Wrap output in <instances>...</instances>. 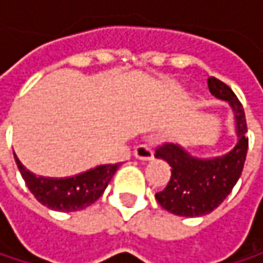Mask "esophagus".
<instances>
[{
  "instance_id": "34e87169",
  "label": "esophagus",
  "mask_w": 263,
  "mask_h": 263,
  "mask_svg": "<svg viewBox=\"0 0 263 263\" xmlns=\"http://www.w3.org/2000/svg\"><path fill=\"white\" fill-rule=\"evenodd\" d=\"M134 155H135V158H138V160H152V157H154V151H152V147L151 146H147V144H138V146H135V149H134Z\"/></svg>"
}]
</instances>
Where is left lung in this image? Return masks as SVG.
Listing matches in <instances>:
<instances>
[{
	"instance_id": "8db88e82",
	"label": "left lung",
	"mask_w": 263,
	"mask_h": 263,
	"mask_svg": "<svg viewBox=\"0 0 263 263\" xmlns=\"http://www.w3.org/2000/svg\"><path fill=\"white\" fill-rule=\"evenodd\" d=\"M207 83L210 92L216 99L229 102L235 112L236 146L230 152L213 158L192 157L184 147L174 143H164L155 151V158L164 160L172 167L171 181L161 192L155 193V198L167 212L185 218L204 216L213 212L230 195L242 174L248 151L247 122L240 102L224 82L209 78Z\"/></svg>"
}]
</instances>
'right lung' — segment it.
Segmentation results:
<instances>
[{
    "mask_svg": "<svg viewBox=\"0 0 263 263\" xmlns=\"http://www.w3.org/2000/svg\"><path fill=\"white\" fill-rule=\"evenodd\" d=\"M18 169L34 198L51 210L78 212L96 202L108 187L111 178L119 169L117 164H103L89 169L71 178H44L36 177L21 164L15 155Z\"/></svg>",
    "mask_w": 263,
    "mask_h": 263,
    "instance_id": "add662e5",
    "label": "right lung"
}]
</instances>
